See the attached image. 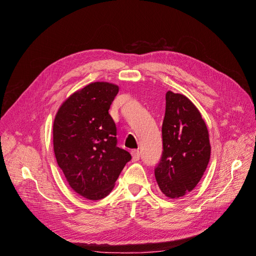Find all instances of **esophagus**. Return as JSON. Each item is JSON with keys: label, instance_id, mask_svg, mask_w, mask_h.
Masks as SVG:
<instances>
[{"label": "esophagus", "instance_id": "obj_1", "mask_svg": "<svg viewBox=\"0 0 256 256\" xmlns=\"http://www.w3.org/2000/svg\"><path fill=\"white\" fill-rule=\"evenodd\" d=\"M132 154V158L134 162H137V160L140 158V152L138 150H134L130 152Z\"/></svg>", "mask_w": 256, "mask_h": 256}]
</instances>
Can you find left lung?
<instances>
[{
	"mask_svg": "<svg viewBox=\"0 0 256 256\" xmlns=\"http://www.w3.org/2000/svg\"><path fill=\"white\" fill-rule=\"evenodd\" d=\"M162 136L163 154L154 176L162 193L176 199L197 186L210 158L206 124L184 94L167 91Z\"/></svg>",
	"mask_w": 256,
	"mask_h": 256,
	"instance_id": "8db88e82",
	"label": "left lung"
}]
</instances>
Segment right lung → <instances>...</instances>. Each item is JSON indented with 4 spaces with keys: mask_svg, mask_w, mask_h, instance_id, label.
Masks as SVG:
<instances>
[{
    "mask_svg": "<svg viewBox=\"0 0 256 256\" xmlns=\"http://www.w3.org/2000/svg\"><path fill=\"white\" fill-rule=\"evenodd\" d=\"M119 87L94 82L60 106L52 126L54 152L72 189L89 200L109 195L132 158L117 147L116 126L109 109Z\"/></svg>",
    "mask_w": 256,
    "mask_h": 256,
    "instance_id": "obj_1",
    "label": "right lung"
}]
</instances>
